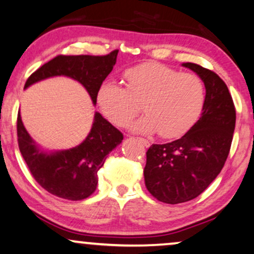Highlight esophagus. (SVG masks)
<instances>
[{
  "mask_svg": "<svg viewBox=\"0 0 254 254\" xmlns=\"http://www.w3.org/2000/svg\"><path fill=\"white\" fill-rule=\"evenodd\" d=\"M137 139H138V140H139V142H140V143H142L144 146H146V147H147V146H150V142H149V140H147V139H145V138H142V137H138V138H137Z\"/></svg>",
  "mask_w": 254,
  "mask_h": 254,
  "instance_id": "1",
  "label": "esophagus"
}]
</instances>
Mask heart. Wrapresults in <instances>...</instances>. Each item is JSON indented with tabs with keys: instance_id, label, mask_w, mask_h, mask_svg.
<instances>
[{
	"instance_id": "obj_1",
	"label": "heart",
	"mask_w": 254,
	"mask_h": 254,
	"mask_svg": "<svg viewBox=\"0 0 254 254\" xmlns=\"http://www.w3.org/2000/svg\"><path fill=\"white\" fill-rule=\"evenodd\" d=\"M125 85L108 81L101 85L97 102L112 123L124 127L140 111L144 117L132 129L164 138L184 134L195 123L205 101L204 83L194 73L179 72L159 63H143L124 72Z\"/></svg>"
}]
</instances>
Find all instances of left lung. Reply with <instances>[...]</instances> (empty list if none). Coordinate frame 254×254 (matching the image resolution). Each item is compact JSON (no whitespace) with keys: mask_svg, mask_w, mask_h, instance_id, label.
Wrapping results in <instances>:
<instances>
[{"mask_svg":"<svg viewBox=\"0 0 254 254\" xmlns=\"http://www.w3.org/2000/svg\"><path fill=\"white\" fill-rule=\"evenodd\" d=\"M183 65L203 79L206 96L200 118L184 136L146 151V189L166 204L185 203L206 190L225 164L236 127V108L225 82L198 64Z\"/></svg>","mask_w":254,"mask_h":254,"instance_id":"1","label":"left lung"}]
</instances>
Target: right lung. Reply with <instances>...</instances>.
<instances>
[{
    "mask_svg": "<svg viewBox=\"0 0 254 254\" xmlns=\"http://www.w3.org/2000/svg\"><path fill=\"white\" fill-rule=\"evenodd\" d=\"M118 50L108 55H59L40 66L25 82L24 89L53 76H68L86 89L94 104L102 83L116 64ZM123 140V133L96 112L85 140L70 150L44 153L37 149L17 115L18 147L31 175L49 193L68 200H82L96 190L97 172L107 156Z\"/></svg>",
    "mask_w": 254,
    "mask_h": 254,
    "instance_id": "right-lung-1",
    "label": "right lung"
}]
</instances>
